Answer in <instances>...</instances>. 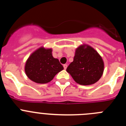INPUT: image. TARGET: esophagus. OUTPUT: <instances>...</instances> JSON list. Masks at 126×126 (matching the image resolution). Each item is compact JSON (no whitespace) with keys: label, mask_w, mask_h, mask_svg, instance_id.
I'll return each instance as SVG.
<instances>
[{"label":"esophagus","mask_w":126,"mask_h":126,"mask_svg":"<svg viewBox=\"0 0 126 126\" xmlns=\"http://www.w3.org/2000/svg\"><path fill=\"white\" fill-rule=\"evenodd\" d=\"M63 66H64V69H66L67 67V64H64V65H63Z\"/></svg>","instance_id":"34e87169"}]
</instances>
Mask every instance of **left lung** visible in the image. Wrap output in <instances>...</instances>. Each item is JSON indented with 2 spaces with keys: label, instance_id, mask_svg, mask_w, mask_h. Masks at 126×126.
Returning <instances> with one entry per match:
<instances>
[{
  "label": "left lung",
  "instance_id": "obj_1",
  "mask_svg": "<svg viewBox=\"0 0 126 126\" xmlns=\"http://www.w3.org/2000/svg\"><path fill=\"white\" fill-rule=\"evenodd\" d=\"M66 71L77 83L90 85L96 83L103 75L104 62L96 50L83 44L76 49L73 62Z\"/></svg>",
  "mask_w": 126,
  "mask_h": 126
}]
</instances>
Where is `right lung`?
<instances>
[{
  "label": "right lung",
  "mask_w": 126,
  "mask_h": 126,
  "mask_svg": "<svg viewBox=\"0 0 126 126\" xmlns=\"http://www.w3.org/2000/svg\"><path fill=\"white\" fill-rule=\"evenodd\" d=\"M63 69L59 61L52 55V48L43 47L38 48L30 55L24 66L28 78L39 84L50 82Z\"/></svg>",
  "instance_id": "add662e5"
}]
</instances>
